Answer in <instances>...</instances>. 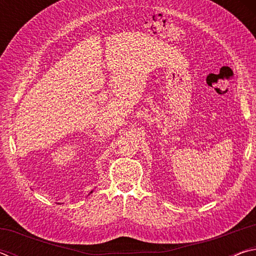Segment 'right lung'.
Returning a JSON list of instances; mask_svg holds the SVG:
<instances>
[{
	"instance_id": "add662e5",
	"label": "right lung",
	"mask_w": 256,
	"mask_h": 256,
	"mask_svg": "<svg viewBox=\"0 0 256 256\" xmlns=\"http://www.w3.org/2000/svg\"><path fill=\"white\" fill-rule=\"evenodd\" d=\"M90 193H92V192H90Z\"/></svg>"
}]
</instances>
